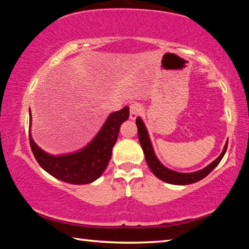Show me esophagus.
Wrapping results in <instances>:
<instances>
[{
	"label": "esophagus",
	"mask_w": 249,
	"mask_h": 249,
	"mask_svg": "<svg viewBox=\"0 0 249 249\" xmlns=\"http://www.w3.org/2000/svg\"><path fill=\"white\" fill-rule=\"evenodd\" d=\"M142 105L138 103H132L129 105V119L136 120V117L141 114Z\"/></svg>",
	"instance_id": "esophagus-1"
}]
</instances>
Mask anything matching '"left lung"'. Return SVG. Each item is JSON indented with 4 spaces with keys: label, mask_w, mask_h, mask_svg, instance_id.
<instances>
[{
    "label": "left lung",
    "mask_w": 249,
    "mask_h": 249,
    "mask_svg": "<svg viewBox=\"0 0 249 249\" xmlns=\"http://www.w3.org/2000/svg\"><path fill=\"white\" fill-rule=\"evenodd\" d=\"M136 125H137V130H138V138H140L141 146L142 148V151H144L147 165H148L151 172H153L158 179L171 184H178V185L191 184L205 178V177L208 176L210 172L218 165V163H220L222 158L224 157L227 149V144H229V141H227L224 146V149L222 151V154L218 156L213 162H211L209 166L203 168V169L196 172H188V174H185V172H178V171L168 169L167 167L163 166L162 163L159 161V159L157 158V156H156L154 151L153 145H151V142H150L148 132H147L146 126L141 117H137L136 119Z\"/></svg>",
    "instance_id": "8db88e82"
}]
</instances>
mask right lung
I'll return each instance as SVG.
<instances>
[{
    "label": "right lung",
    "instance_id": "right-lung-1",
    "mask_svg": "<svg viewBox=\"0 0 249 249\" xmlns=\"http://www.w3.org/2000/svg\"><path fill=\"white\" fill-rule=\"evenodd\" d=\"M129 108L125 107L121 111L108 115L102 128L96 136L82 149L71 154L53 156L46 153L34 142L29 132V142L34 156L40 167L54 178L71 184H88L100 178L111 159L113 146L119 136L120 127L127 121ZM29 121L32 124L31 109Z\"/></svg>",
    "mask_w": 249,
    "mask_h": 249
}]
</instances>
